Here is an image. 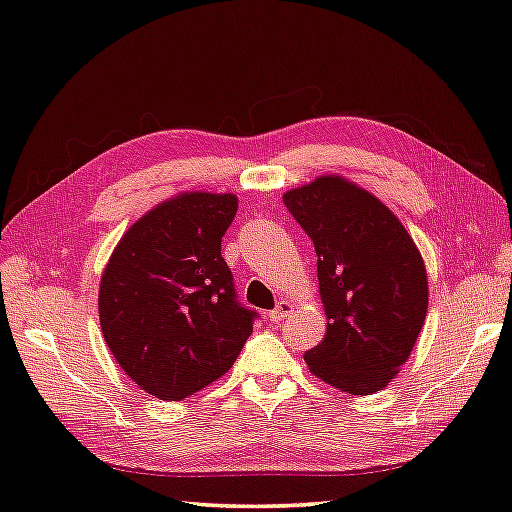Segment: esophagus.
Returning a JSON list of instances; mask_svg holds the SVG:
<instances>
[{
  "label": "esophagus",
  "instance_id": "obj_1",
  "mask_svg": "<svg viewBox=\"0 0 512 512\" xmlns=\"http://www.w3.org/2000/svg\"><path fill=\"white\" fill-rule=\"evenodd\" d=\"M291 311H293V305H291V302L282 300L280 305H277L273 311H268V318H271V323H282L284 318L291 316Z\"/></svg>",
  "mask_w": 512,
  "mask_h": 512
}]
</instances>
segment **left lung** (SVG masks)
<instances>
[{
  "mask_svg": "<svg viewBox=\"0 0 512 512\" xmlns=\"http://www.w3.org/2000/svg\"><path fill=\"white\" fill-rule=\"evenodd\" d=\"M282 198L318 255L327 332L305 352L307 366L343 393H377L409 359L427 316L420 250L379 198L341 176Z\"/></svg>",
  "mask_w": 512,
  "mask_h": 512,
  "instance_id": "8db88e82",
  "label": "left lung"
}]
</instances>
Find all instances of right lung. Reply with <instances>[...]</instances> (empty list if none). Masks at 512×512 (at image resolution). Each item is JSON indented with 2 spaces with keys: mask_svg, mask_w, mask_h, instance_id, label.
Returning a JSON list of instances; mask_svg holds the SVG:
<instances>
[{
  "mask_svg": "<svg viewBox=\"0 0 512 512\" xmlns=\"http://www.w3.org/2000/svg\"><path fill=\"white\" fill-rule=\"evenodd\" d=\"M235 194L185 192L135 221L99 287L101 332L128 377L178 402L232 368L257 314L237 300L221 239Z\"/></svg>",
  "mask_w": 512,
  "mask_h": 512,
  "instance_id": "1",
  "label": "right lung"
}]
</instances>
